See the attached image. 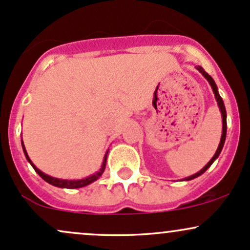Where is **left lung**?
Returning <instances> with one entry per match:
<instances>
[{
  "label": "left lung",
  "instance_id": "8db88e82",
  "mask_svg": "<svg viewBox=\"0 0 250 250\" xmlns=\"http://www.w3.org/2000/svg\"><path fill=\"white\" fill-rule=\"evenodd\" d=\"M195 68H196V69L199 70L201 74H202L203 77H205V79L207 80V81L209 82V84H210L211 89H213V93H214V95H215V99H216L217 105H219L220 111H221V115H222V135H221V140H220V145H219V147H217L216 151H215L214 156L211 157L210 161H209V162L207 163V165L205 166V167H203L202 169H201L200 171H197L196 174L191 175V176L186 177V179H183V181H190V180H193V179H196V177H199L200 175H202L203 173H205L206 170H207V169H208L209 167H210L211 165H213V162L215 161V160L217 159V157H219V155L221 154V150H222L223 146H225L226 135H227V113H226V107H225V103H223L222 97L220 96L219 90H217V85H216V83H215V81L213 80V77H211L210 75H209L208 73H206L205 69H203V68L201 67V65H195Z\"/></svg>",
  "mask_w": 250,
  "mask_h": 250
}]
</instances>
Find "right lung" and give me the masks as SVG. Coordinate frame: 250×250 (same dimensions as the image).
I'll return each instance as SVG.
<instances>
[{
  "label": "right lung",
  "mask_w": 250,
  "mask_h": 250,
  "mask_svg": "<svg viewBox=\"0 0 250 250\" xmlns=\"http://www.w3.org/2000/svg\"><path fill=\"white\" fill-rule=\"evenodd\" d=\"M21 143H22V149H23V153L25 155V159H27V161L30 163L31 167L35 169V171L37 174L40 175V176L42 177L43 180L45 181V182H48L49 185L51 186H55V187H59V188H67V189H75V188H82V187H85V186L90 185V183H93L94 181H96L99 179L100 176L103 174V171H104L105 169V163H107V156H108V151H105L104 154V157H103V162H102V166L101 168H100V170H97L96 173H94L93 175H90V176L88 177H84V179H81V180H63V179H56V177H53V176H49V175L44 174L43 171L40 170L39 168L36 167L35 165H34L33 162H31V160L29 159V156H28V153L27 150H25V147H24V143L23 141L21 140Z\"/></svg>",
  "instance_id": "obj_1"
}]
</instances>
